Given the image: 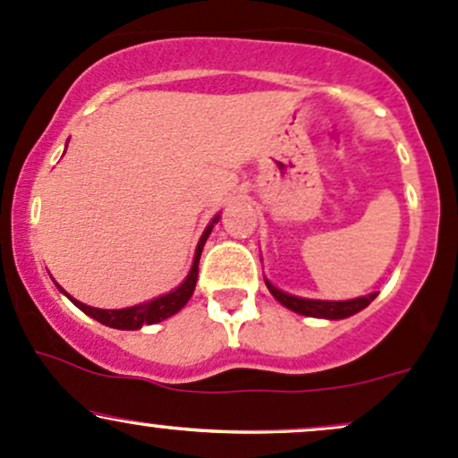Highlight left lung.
I'll return each instance as SVG.
<instances>
[{"mask_svg":"<svg viewBox=\"0 0 458 458\" xmlns=\"http://www.w3.org/2000/svg\"><path fill=\"white\" fill-rule=\"evenodd\" d=\"M267 288L271 291V295L286 306L293 312L303 314V317H314V318H329V320H338V318H346L353 317V314L364 310L372 299L377 297V293L368 297H357V299H349V301H320V299H303V297H295L288 295V293H282L280 288H276L269 280H265Z\"/></svg>","mask_w":458,"mask_h":458,"instance_id":"obj_1","label":"left lung"}]
</instances>
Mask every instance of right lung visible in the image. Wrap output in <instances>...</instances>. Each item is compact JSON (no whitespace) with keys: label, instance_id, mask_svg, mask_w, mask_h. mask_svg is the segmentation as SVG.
<instances>
[{"label":"right lung","instance_id":"1","mask_svg":"<svg viewBox=\"0 0 458 458\" xmlns=\"http://www.w3.org/2000/svg\"><path fill=\"white\" fill-rule=\"evenodd\" d=\"M219 222V215H215L213 222L207 225V230H204V234L199 236L198 241V247H196V256H193V265H191V271H189V276L185 277V282L181 284V286L174 288L172 293H167V295H161L157 299H152V301H146V303H140V306H131V308H123V310H101V308H90L86 306V303L77 301V299H72L71 295H66L64 291H62L64 295L71 299L75 306L81 310V312H86L88 317H92L94 320H98V323L107 325V327H114V329H140L141 325H155V323H161V320L170 318L172 314H176L178 310L185 308V303L191 299L193 295V288H196V282H198V265H199V254H202V247L207 243L208 234H211L213 225Z\"/></svg>","mask_w":458,"mask_h":458}]
</instances>
